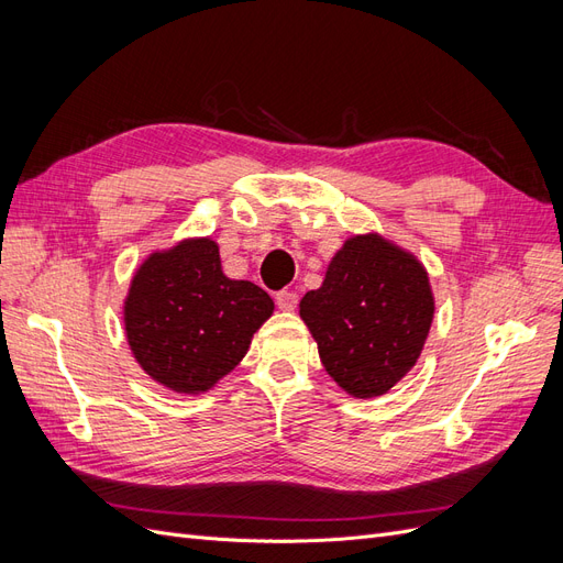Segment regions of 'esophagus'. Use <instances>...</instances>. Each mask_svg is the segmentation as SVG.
Instances as JSON below:
<instances>
[{
  "label": "esophagus",
  "instance_id": "34e87169",
  "mask_svg": "<svg viewBox=\"0 0 563 563\" xmlns=\"http://www.w3.org/2000/svg\"><path fill=\"white\" fill-rule=\"evenodd\" d=\"M275 300H277V308L279 310L291 312V310H296V305H298V294H294V291H279L275 296Z\"/></svg>",
  "mask_w": 563,
  "mask_h": 563
}]
</instances>
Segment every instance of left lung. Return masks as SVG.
I'll use <instances>...</instances> for the list:
<instances>
[{"instance_id": "obj_1", "label": "left lung", "mask_w": 563, "mask_h": 563, "mask_svg": "<svg viewBox=\"0 0 563 563\" xmlns=\"http://www.w3.org/2000/svg\"><path fill=\"white\" fill-rule=\"evenodd\" d=\"M319 360L347 395L380 397L411 371L428 340L434 296L424 267L380 234H360L300 300Z\"/></svg>"}]
</instances>
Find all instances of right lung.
<instances>
[{
    "label": "right lung",
    "mask_w": 563,
    "mask_h": 563,
    "mask_svg": "<svg viewBox=\"0 0 563 563\" xmlns=\"http://www.w3.org/2000/svg\"><path fill=\"white\" fill-rule=\"evenodd\" d=\"M275 310L261 286L223 275L209 236L152 253L124 302L135 362L174 391H207L244 360L253 333Z\"/></svg>",
    "instance_id": "add662e5"
}]
</instances>
